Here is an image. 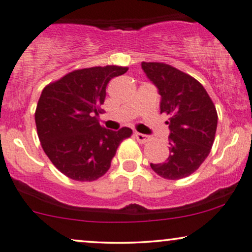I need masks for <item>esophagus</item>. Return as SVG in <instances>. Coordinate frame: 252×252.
Returning <instances> with one entry per match:
<instances>
[{
    "label": "esophagus",
    "mask_w": 252,
    "mask_h": 252,
    "mask_svg": "<svg viewBox=\"0 0 252 252\" xmlns=\"http://www.w3.org/2000/svg\"><path fill=\"white\" fill-rule=\"evenodd\" d=\"M135 137L139 142V143H145V142L149 141V136L141 134V132H135Z\"/></svg>",
    "instance_id": "esophagus-1"
}]
</instances>
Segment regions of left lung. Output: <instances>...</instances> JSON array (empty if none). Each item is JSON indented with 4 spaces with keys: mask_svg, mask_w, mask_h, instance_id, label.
<instances>
[{
    "mask_svg": "<svg viewBox=\"0 0 252 252\" xmlns=\"http://www.w3.org/2000/svg\"><path fill=\"white\" fill-rule=\"evenodd\" d=\"M142 69L160 95V114H168L169 156L164 163H150L166 180H181L204 162L215 141L217 111L198 81L174 66L143 62Z\"/></svg>",
    "mask_w": 252,
    "mask_h": 252,
    "instance_id": "left-lung-1",
    "label": "left lung"
}]
</instances>
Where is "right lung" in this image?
I'll return each mask as SVG.
<instances>
[{
  "instance_id": "1",
  "label": "right lung",
  "mask_w": 252,
  "mask_h": 252,
  "mask_svg": "<svg viewBox=\"0 0 252 252\" xmlns=\"http://www.w3.org/2000/svg\"><path fill=\"white\" fill-rule=\"evenodd\" d=\"M128 68L94 66L69 72L42 90L35 113L37 135L45 155L75 181H95L109 170L111 159L130 128L101 126L99 105L111 78Z\"/></svg>"
}]
</instances>
